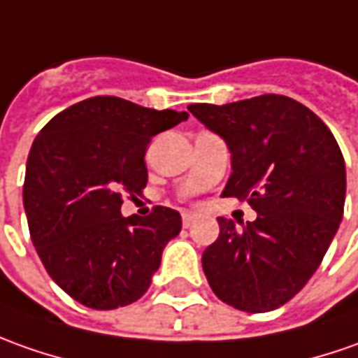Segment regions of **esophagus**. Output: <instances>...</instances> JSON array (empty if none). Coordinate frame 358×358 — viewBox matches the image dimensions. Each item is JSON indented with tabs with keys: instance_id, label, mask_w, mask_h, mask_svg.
I'll use <instances>...</instances> for the list:
<instances>
[{
	"instance_id": "1",
	"label": "esophagus",
	"mask_w": 358,
	"mask_h": 358,
	"mask_svg": "<svg viewBox=\"0 0 358 358\" xmlns=\"http://www.w3.org/2000/svg\"><path fill=\"white\" fill-rule=\"evenodd\" d=\"M196 215H191V213H185L183 215V227L185 229H191V227H193V224H195L196 222Z\"/></svg>"
}]
</instances>
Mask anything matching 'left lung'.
<instances>
[{"instance_id": "obj_1", "label": "left lung", "mask_w": 358, "mask_h": 358, "mask_svg": "<svg viewBox=\"0 0 358 358\" xmlns=\"http://www.w3.org/2000/svg\"><path fill=\"white\" fill-rule=\"evenodd\" d=\"M189 112L232 153L222 196L244 199L258 213L241 230L218 218L220 234L203 252L208 285L241 311L278 309L308 284L339 229L347 189L339 143L287 96L191 104Z\"/></svg>"}]
</instances>
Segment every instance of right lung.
<instances>
[{"label": "right lung", "mask_w": 358, "mask_h": 358, "mask_svg": "<svg viewBox=\"0 0 358 358\" xmlns=\"http://www.w3.org/2000/svg\"><path fill=\"white\" fill-rule=\"evenodd\" d=\"M187 117L94 96L62 110L33 141L23 183L31 241L55 284L78 303L116 309L148 292L181 215L155 207L150 217L124 218L120 207L148 185L151 138Z\"/></svg>", "instance_id": "obj_1"}]
</instances>
